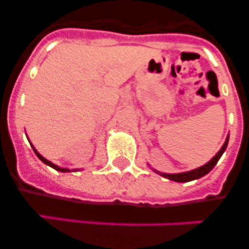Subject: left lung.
I'll use <instances>...</instances> for the list:
<instances>
[{"label":"left lung","instance_id":"8db88e82","mask_svg":"<svg viewBox=\"0 0 249 249\" xmlns=\"http://www.w3.org/2000/svg\"><path fill=\"white\" fill-rule=\"evenodd\" d=\"M228 140H230V136H227L226 142H224V144L222 146V148L217 152V155H215L210 162H207L204 166L199 167V168H196V169H192V171H188V172H182V173H162L156 171V169H155V172L158 173L160 176H162V177L168 178V179L175 182H190V181H193V179H198V178L203 177V176H206L207 173L211 172V171L213 169V167L217 164L219 158H221L222 155H223V152L226 151V148H227Z\"/></svg>","mask_w":249,"mask_h":249}]
</instances>
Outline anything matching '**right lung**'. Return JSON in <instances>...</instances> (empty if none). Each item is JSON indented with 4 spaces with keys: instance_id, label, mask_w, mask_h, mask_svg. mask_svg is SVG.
I'll list each match as a JSON object with an SVG mask.
<instances>
[{
    "instance_id": "right-lung-1",
    "label": "right lung",
    "mask_w": 249,
    "mask_h": 249,
    "mask_svg": "<svg viewBox=\"0 0 249 249\" xmlns=\"http://www.w3.org/2000/svg\"><path fill=\"white\" fill-rule=\"evenodd\" d=\"M31 146H32V144H31ZM32 148H34V151H35V153H36L37 157H38L39 160H42V162H43V163H45V164H47V166L52 167V168L56 169V171H59V172H71V169H68V168H62V167H58V166H56V164H54V163H52V162H50V160H46L45 157H42V156L39 155V153H38V152L36 151V148H35L34 146H32ZM74 171H77V169H74Z\"/></svg>"
}]
</instances>
